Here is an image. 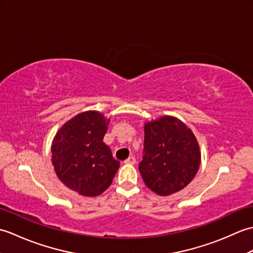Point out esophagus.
I'll return each mask as SVG.
<instances>
[{"mask_svg":"<svg viewBox=\"0 0 253 253\" xmlns=\"http://www.w3.org/2000/svg\"><path fill=\"white\" fill-rule=\"evenodd\" d=\"M124 163H125V164H130V165H133V164L136 163V159L133 158V157H129V158H128V159L125 161V162H124Z\"/></svg>","mask_w":253,"mask_h":253,"instance_id":"34e87169","label":"esophagus"}]
</instances>
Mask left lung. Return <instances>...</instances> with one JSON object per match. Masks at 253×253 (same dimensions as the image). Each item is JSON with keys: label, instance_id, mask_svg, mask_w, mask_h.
Segmentation results:
<instances>
[{"label": "left lung", "instance_id": "left-lung-1", "mask_svg": "<svg viewBox=\"0 0 253 253\" xmlns=\"http://www.w3.org/2000/svg\"><path fill=\"white\" fill-rule=\"evenodd\" d=\"M200 162L197 139L178 118L162 116L144 124L139 171L149 189L160 196L184 189L195 178Z\"/></svg>", "mask_w": 253, "mask_h": 253}]
</instances>
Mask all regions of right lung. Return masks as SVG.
Segmentation results:
<instances>
[{"mask_svg": "<svg viewBox=\"0 0 253 253\" xmlns=\"http://www.w3.org/2000/svg\"><path fill=\"white\" fill-rule=\"evenodd\" d=\"M109 123L96 111L80 113L64 124L53 139L52 164L57 177L82 196L101 195L120 169L103 142Z\"/></svg>", "mask_w": 253, "mask_h": 253, "instance_id": "add662e5", "label": "right lung"}]
</instances>
